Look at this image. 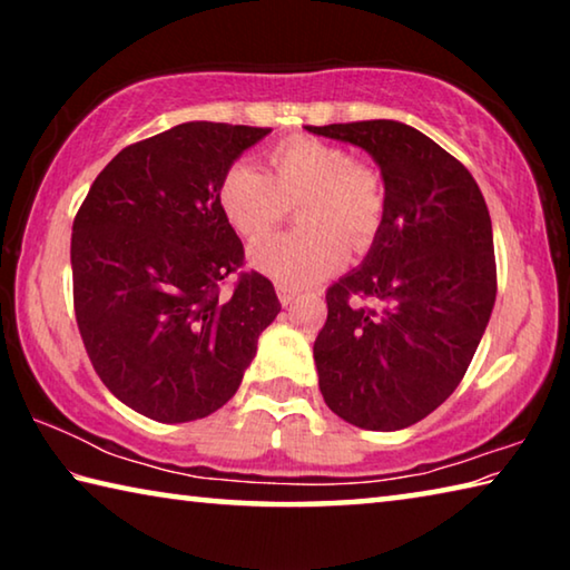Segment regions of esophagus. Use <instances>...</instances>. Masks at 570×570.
Returning <instances> with one entry per match:
<instances>
[{"label":"esophagus","instance_id":"1","mask_svg":"<svg viewBox=\"0 0 570 570\" xmlns=\"http://www.w3.org/2000/svg\"><path fill=\"white\" fill-rule=\"evenodd\" d=\"M276 292H278V298H282L284 306H292L296 302V296H298L294 288H288V286H278Z\"/></svg>","mask_w":570,"mask_h":570}]
</instances>
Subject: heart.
Wrapping results in <instances>:
<instances>
[{"label":"heart","mask_w":570,"mask_h":570,"mask_svg":"<svg viewBox=\"0 0 570 570\" xmlns=\"http://www.w3.org/2000/svg\"><path fill=\"white\" fill-rule=\"evenodd\" d=\"M272 176L234 163L218 188L224 216L248 244L266 238L296 206L302 228L250 250V266L288 288L322 282L344 264L346 244H372L384 214L380 173L352 153L314 138H292L268 150Z\"/></svg>","instance_id":"obj_1"}]
</instances>
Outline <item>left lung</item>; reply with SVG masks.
I'll list each match as a JSON object with an SVG mask.
<instances>
[{
	"label": "left lung",
	"instance_id": "8db88e82",
	"mask_svg": "<svg viewBox=\"0 0 570 570\" xmlns=\"http://www.w3.org/2000/svg\"><path fill=\"white\" fill-rule=\"evenodd\" d=\"M306 130L370 153L384 183L382 224L364 262L326 292L330 314L314 342L320 390L354 428H410L455 392L493 314L485 198L460 160L404 122Z\"/></svg>",
	"mask_w": 570,
	"mask_h": 570
}]
</instances>
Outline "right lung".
<instances>
[{"instance_id": "1", "label": "right lung", "mask_w": 570, "mask_h": 570, "mask_svg": "<svg viewBox=\"0 0 570 570\" xmlns=\"http://www.w3.org/2000/svg\"><path fill=\"white\" fill-rule=\"evenodd\" d=\"M272 132L183 122L122 148L72 224L75 316L115 397L156 422L208 417L234 397L258 336L282 312L218 200L226 170Z\"/></svg>"}]
</instances>
